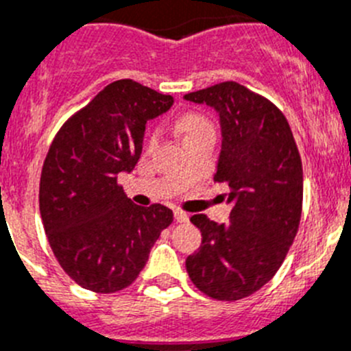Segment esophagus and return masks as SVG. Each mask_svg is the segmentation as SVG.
I'll list each match as a JSON object with an SVG mask.
<instances>
[{
	"label": "esophagus",
	"instance_id": "esophagus-1",
	"mask_svg": "<svg viewBox=\"0 0 351 351\" xmlns=\"http://www.w3.org/2000/svg\"><path fill=\"white\" fill-rule=\"evenodd\" d=\"M175 220H176V222H180V223H183V222H189V215L185 213V211L175 210Z\"/></svg>",
	"mask_w": 351,
	"mask_h": 351
}]
</instances>
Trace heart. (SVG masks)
<instances>
[{
  "mask_svg": "<svg viewBox=\"0 0 351 351\" xmlns=\"http://www.w3.org/2000/svg\"><path fill=\"white\" fill-rule=\"evenodd\" d=\"M176 128L182 132L183 141H191L204 134V132L213 131L211 122L208 121L206 117L199 115V113H185V115H182L176 122Z\"/></svg>",
  "mask_w": 351,
  "mask_h": 351,
  "instance_id": "b5f03b06",
  "label": "heart"
}]
</instances>
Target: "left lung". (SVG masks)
<instances>
[{"mask_svg":"<svg viewBox=\"0 0 351 351\" xmlns=\"http://www.w3.org/2000/svg\"><path fill=\"white\" fill-rule=\"evenodd\" d=\"M217 112L222 132L215 182L229 187V223L206 215L191 222L203 241L185 267L201 292L219 301L248 298L280 269L298 234L302 164L290 125L266 97L236 82L185 94Z\"/></svg>","mask_w":351,"mask_h":351,"instance_id":"1","label":"left lung"}]
</instances>
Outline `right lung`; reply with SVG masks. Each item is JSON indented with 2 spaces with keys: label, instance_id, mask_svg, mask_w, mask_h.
<instances>
[{
  "label": "right lung",
  "instance_id": "1",
  "mask_svg": "<svg viewBox=\"0 0 351 351\" xmlns=\"http://www.w3.org/2000/svg\"><path fill=\"white\" fill-rule=\"evenodd\" d=\"M171 105V96L117 80L68 119L50 145L40 213L53 255L84 289L112 293L131 285L173 222L169 208L138 206L117 183L140 159L145 124Z\"/></svg>",
  "mask_w": 351,
  "mask_h": 351
}]
</instances>
